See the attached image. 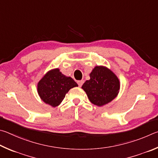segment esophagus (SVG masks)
Returning <instances> with one entry per match:
<instances>
[{"label": "esophagus", "mask_w": 158, "mask_h": 158, "mask_svg": "<svg viewBox=\"0 0 158 158\" xmlns=\"http://www.w3.org/2000/svg\"><path fill=\"white\" fill-rule=\"evenodd\" d=\"M84 81L83 80H82V81H77V84H78V85L80 87H82V85H83V83H84Z\"/></svg>", "instance_id": "1"}]
</instances>
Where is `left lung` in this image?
<instances>
[{
    "instance_id": "1",
    "label": "left lung",
    "mask_w": 158,
    "mask_h": 158,
    "mask_svg": "<svg viewBox=\"0 0 158 158\" xmlns=\"http://www.w3.org/2000/svg\"><path fill=\"white\" fill-rule=\"evenodd\" d=\"M90 79L82 85L91 103L103 106L117 97L120 89L117 76L108 68L96 66L89 74Z\"/></svg>"
}]
</instances>
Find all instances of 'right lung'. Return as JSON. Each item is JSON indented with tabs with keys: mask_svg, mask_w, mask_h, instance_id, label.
Segmentation results:
<instances>
[{
	"mask_svg": "<svg viewBox=\"0 0 158 158\" xmlns=\"http://www.w3.org/2000/svg\"><path fill=\"white\" fill-rule=\"evenodd\" d=\"M77 86L73 78L64 76L59 69H54L47 72L38 82L37 92L44 103L55 107L62 103L71 88Z\"/></svg>",
	"mask_w": 158,
	"mask_h": 158,
	"instance_id": "obj_1",
	"label": "right lung"
}]
</instances>
